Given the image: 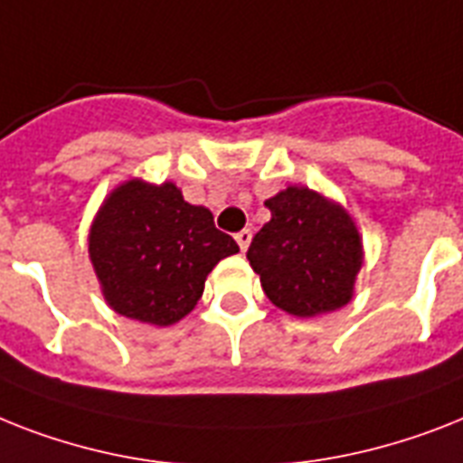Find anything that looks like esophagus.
I'll use <instances>...</instances> for the list:
<instances>
[{
  "instance_id": "esophagus-1",
  "label": "esophagus",
  "mask_w": 463,
  "mask_h": 463,
  "mask_svg": "<svg viewBox=\"0 0 463 463\" xmlns=\"http://www.w3.org/2000/svg\"><path fill=\"white\" fill-rule=\"evenodd\" d=\"M235 240H238L240 250L247 251V247H250V242H251V231H250V228H244V231H240L238 235H235Z\"/></svg>"
}]
</instances>
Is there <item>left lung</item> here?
Returning a JSON list of instances; mask_svg holds the SVG:
<instances>
[{"instance_id": "obj_1", "label": "left lung", "mask_w": 463, "mask_h": 463, "mask_svg": "<svg viewBox=\"0 0 463 463\" xmlns=\"http://www.w3.org/2000/svg\"><path fill=\"white\" fill-rule=\"evenodd\" d=\"M266 206L270 221L247 250L266 297L295 317L345 307L362 269V242L352 219L307 187H288L266 199Z\"/></svg>"}]
</instances>
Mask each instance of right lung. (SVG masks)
<instances>
[{"label":"right lung","instance_id":"1","mask_svg":"<svg viewBox=\"0 0 463 463\" xmlns=\"http://www.w3.org/2000/svg\"><path fill=\"white\" fill-rule=\"evenodd\" d=\"M238 242L173 183L130 180L104 202L90 232V259L107 302L121 317L171 326L194 309L204 280Z\"/></svg>","mask_w":463,"mask_h":463}]
</instances>
